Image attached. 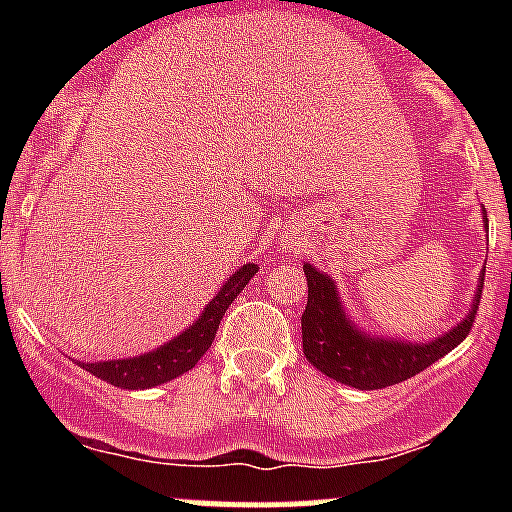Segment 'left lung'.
Returning a JSON list of instances; mask_svg holds the SVG:
<instances>
[{
  "label": "left lung",
  "mask_w": 512,
  "mask_h": 512,
  "mask_svg": "<svg viewBox=\"0 0 512 512\" xmlns=\"http://www.w3.org/2000/svg\"><path fill=\"white\" fill-rule=\"evenodd\" d=\"M483 227L488 230L485 210ZM304 275H307L309 285L307 309L302 314L304 356L324 376L361 391L401 384L441 356H446L451 349H456L471 332L480 292H483V272H480L476 294H473L466 317L456 327L443 332L441 337H433L428 342H411V339L364 332L349 317L347 307L339 297L337 282L327 272H319L317 267L304 262Z\"/></svg>",
  "instance_id": "obj_1"
}]
</instances>
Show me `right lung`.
<instances>
[{"instance_id": "obj_1", "label": "right lung", "mask_w": 512, "mask_h": 512, "mask_svg": "<svg viewBox=\"0 0 512 512\" xmlns=\"http://www.w3.org/2000/svg\"><path fill=\"white\" fill-rule=\"evenodd\" d=\"M257 265L247 262L242 265L223 287L218 289L213 299L205 304L200 317L190 324L188 329L173 337L170 342L160 344L158 349L128 359H108V361H76L81 369L91 371L106 384L118 386V389H153V386L173 381L183 376L185 371L193 369L200 361V356L210 349L215 334H218L220 319L227 312L237 294L245 289L247 282L255 277Z\"/></svg>"}]
</instances>
